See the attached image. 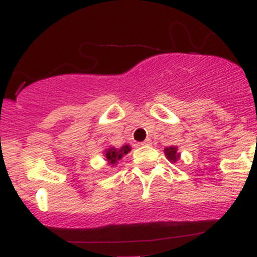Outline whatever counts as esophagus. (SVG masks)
<instances>
[{
	"label": "esophagus",
	"mask_w": 257,
	"mask_h": 257,
	"mask_svg": "<svg viewBox=\"0 0 257 257\" xmlns=\"http://www.w3.org/2000/svg\"><path fill=\"white\" fill-rule=\"evenodd\" d=\"M150 144H151V139H146V140L144 141V143H141L140 145H144V146H146V145H150Z\"/></svg>",
	"instance_id": "34e87169"
}]
</instances>
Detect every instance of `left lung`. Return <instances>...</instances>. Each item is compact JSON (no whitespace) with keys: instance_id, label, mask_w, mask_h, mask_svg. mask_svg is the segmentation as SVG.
<instances>
[{"instance_id":"8db88e82","label":"left lung","mask_w":257,"mask_h":257,"mask_svg":"<svg viewBox=\"0 0 257 257\" xmlns=\"http://www.w3.org/2000/svg\"><path fill=\"white\" fill-rule=\"evenodd\" d=\"M164 155H166L167 159L172 163H176L178 159H180V152L178 146H169L164 149Z\"/></svg>"}]
</instances>
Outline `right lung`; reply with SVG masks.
I'll list each match as a JSON object with an SVG mask.
<instances>
[{"label": "right lung", "mask_w": 257, "mask_h": 257, "mask_svg": "<svg viewBox=\"0 0 257 257\" xmlns=\"http://www.w3.org/2000/svg\"><path fill=\"white\" fill-rule=\"evenodd\" d=\"M131 150L132 147L129 146L128 144L123 145L120 149H116V147L110 146L108 149H106L104 151V157L106 158V161H107L108 166L114 167L117 163H118V161L122 159L123 156H125L126 153L131 152Z\"/></svg>", "instance_id": "1"}]
</instances>
